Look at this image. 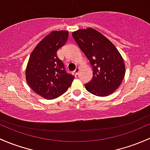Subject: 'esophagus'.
<instances>
[{"label":"esophagus","mask_w":150,"mask_h":150,"mask_svg":"<svg viewBox=\"0 0 150 150\" xmlns=\"http://www.w3.org/2000/svg\"><path fill=\"white\" fill-rule=\"evenodd\" d=\"M79 70H80V68L78 67L76 69H75L74 72H75V73L76 74V75H78V73H79Z\"/></svg>","instance_id":"esophagus-1"}]
</instances>
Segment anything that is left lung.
I'll return each instance as SVG.
<instances>
[{
    "label": "left lung",
    "mask_w": 150,
    "mask_h": 150,
    "mask_svg": "<svg viewBox=\"0 0 150 150\" xmlns=\"http://www.w3.org/2000/svg\"><path fill=\"white\" fill-rule=\"evenodd\" d=\"M72 35L92 67L93 78L85 85L86 90L101 97L114 92L125 75L124 60L117 49L92 28L79 29Z\"/></svg>",
    "instance_id": "obj_1"
}]
</instances>
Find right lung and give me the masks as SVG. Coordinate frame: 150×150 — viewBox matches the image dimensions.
<instances>
[{
    "mask_svg": "<svg viewBox=\"0 0 150 150\" xmlns=\"http://www.w3.org/2000/svg\"><path fill=\"white\" fill-rule=\"evenodd\" d=\"M67 31H54L44 38L30 56L26 78L30 88L46 99L62 95L72 84L75 76L68 73L57 57V50L68 39Z\"/></svg>",
    "mask_w": 150,
    "mask_h": 150,
    "instance_id": "add662e5",
    "label": "right lung"
}]
</instances>
